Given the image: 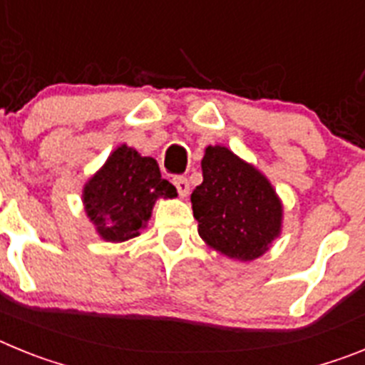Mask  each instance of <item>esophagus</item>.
<instances>
[{
	"mask_svg": "<svg viewBox=\"0 0 365 365\" xmlns=\"http://www.w3.org/2000/svg\"><path fill=\"white\" fill-rule=\"evenodd\" d=\"M173 185H175V188H177V192H179L180 197H186V195L190 193V182L186 177H182V175L173 177Z\"/></svg>",
	"mask_w": 365,
	"mask_h": 365,
	"instance_id": "esophagus-1",
	"label": "esophagus"
}]
</instances>
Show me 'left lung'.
Instances as JSON below:
<instances>
[{
	"label": "left lung",
	"mask_w": 365,
	"mask_h": 365,
	"mask_svg": "<svg viewBox=\"0 0 365 365\" xmlns=\"http://www.w3.org/2000/svg\"><path fill=\"white\" fill-rule=\"evenodd\" d=\"M193 217L206 245L237 261L263 256L282 232L283 208L265 175L225 146H208Z\"/></svg>",
	"instance_id": "obj_1"
}]
</instances>
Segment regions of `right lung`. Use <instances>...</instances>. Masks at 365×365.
<instances>
[{
  "label": "right lung",
  "mask_w": 365,
  "mask_h": 365,
  "mask_svg": "<svg viewBox=\"0 0 365 365\" xmlns=\"http://www.w3.org/2000/svg\"><path fill=\"white\" fill-rule=\"evenodd\" d=\"M159 197H177L175 186L160 177L157 160L125 144L109 155L82 192L87 217L100 237L113 243L137 237Z\"/></svg>",
  "instance_id": "right-lung-1"
}]
</instances>
